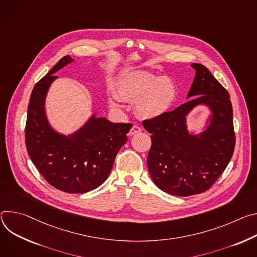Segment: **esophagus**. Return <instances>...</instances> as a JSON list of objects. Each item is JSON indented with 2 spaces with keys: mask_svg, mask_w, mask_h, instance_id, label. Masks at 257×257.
I'll use <instances>...</instances> for the list:
<instances>
[{
  "mask_svg": "<svg viewBox=\"0 0 257 257\" xmlns=\"http://www.w3.org/2000/svg\"><path fill=\"white\" fill-rule=\"evenodd\" d=\"M141 132V127L139 126V125H133V127L131 128V131H130V136H134V135H137V134H139Z\"/></svg>",
  "mask_w": 257,
  "mask_h": 257,
  "instance_id": "34e87169",
  "label": "esophagus"
}]
</instances>
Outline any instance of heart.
<instances>
[{
    "mask_svg": "<svg viewBox=\"0 0 257 257\" xmlns=\"http://www.w3.org/2000/svg\"><path fill=\"white\" fill-rule=\"evenodd\" d=\"M176 98V84L169 77L137 70L118 80L115 97H110L108 103L112 109L118 110L119 100L135 102V111L139 117L155 119L169 111Z\"/></svg>",
    "mask_w": 257,
    "mask_h": 257,
    "instance_id": "1",
    "label": "heart"
}]
</instances>
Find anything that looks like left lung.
<instances>
[{
  "label": "left lung",
  "mask_w": 257,
  "mask_h": 257,
  "mask_svg": "<svg viewBox=\"0 0 257 257\" xmlns=\"http://www.w3.org/2000/svg\"><path fill=\"white\" fill-rule=\"evenodd\" d=\"M195 78L187 98L164 115L143 121L152 145L147 165L154 184L175 196L207 191L229 164L235 149L233 108L230 95L202 64L193 63ZM212 110L211 122L199 135H191L185 116L198 104Z\"/></svg>",
  "instance_id": "obj_1"
}]
</instances>
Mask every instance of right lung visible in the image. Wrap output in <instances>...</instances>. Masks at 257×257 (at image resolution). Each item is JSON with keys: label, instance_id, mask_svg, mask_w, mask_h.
<instances>
[{"label": "right lung", "instance_id": "right-lung-1", "mask_svg": "<svg viewBox=\"0 0 257 257\" xmlns=\"http://www.w3.org/2000/svg\"><path fill=\"white\" fill-rule=\"evenodd\" d=\"M65 56L41 80L31 95L25 125V145L32 161L45 180L66 193H85L108 178L116 154L127 141L132 123H114L93 116L75 133L54 131L46 116L45 100L55 72L71 63Z\"/></svg>", "mask_w": 257, "mask_h": 257}]
</instances>
